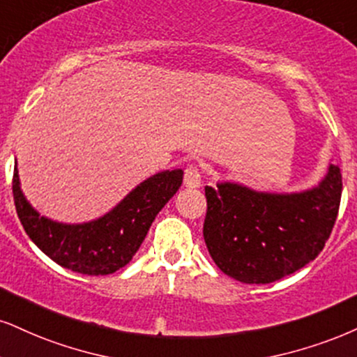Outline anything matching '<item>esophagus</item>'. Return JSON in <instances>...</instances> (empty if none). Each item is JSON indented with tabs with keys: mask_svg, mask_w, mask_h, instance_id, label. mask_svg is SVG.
<instances>
[{
	"mask_svg": "<svg viewBox=\"0 0 357 357\" xmlns=\"http://www.w3.org/2000/svg\"><path fill=\"white\" fill-rule=\"evenodd\" d=\"M183 183H185L187 188H199L202 185V177L199 167L197 165H188L185 170V177H183Z\"/></svg>",
	"mask_w": 357,
	"mask_h": 357,
	"instance_id": "1",
	"label": "esophagus"
}]
</instances>
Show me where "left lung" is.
<instances>
[{
    "instance_id": "obj_1",
    "label": "left lung",
    "mask_w": 357,
    "mask_h": 357,
    "mask_svg": "<svg viewBox=\"0 0 357 357\" xmlns=\"http://www.w3.org/2000/svg\"><path fill=\"white\" fill-rule=\"evenodd\" d=\"M341 192V170L333 164L318 185L305 192H257L235 182L205 187L204 238L210 257L241 283L266 284L284 278L324 248Z\"/></svg>"
}]
</instances>
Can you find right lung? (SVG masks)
Wrapping results in <instances>:
<instances>
[{
	"mask_svg": "<svg viewBox=\"0 0 357 357\" xmlns=\"http://www.w3.org/2000/svg\"><path fill=\"white\" fill-rule=\"evenodd\" d=\"M183 170H164L130 190L111 212L86 223H59L41 217L21 190L17 165L13 197L24 231L44 255L68 270L89 276L111 275L137 253L157 213L182 185Z\"/></svg>",
	"mask_w": 357,
	"mask_h": 357,
	"instance_id": "add662e5",
	"label": "right lung"
}]
</instances>
